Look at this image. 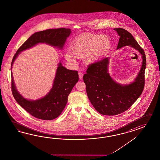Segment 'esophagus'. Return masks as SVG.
I'll return each instance as SVG.
<instances>
[{"label":"esophagus","instance_id":"obj_1","mask_svg":"<svg viewBox=\"0 0 160 160\" xmlns=\"http://www.w3.org/2000/svg\"><path fill=\"white\" fill-rule=\"evenodd\" d=\"M78 77H79L80 79H82V77H83V73L82 72H79L78 73Z\"/></svg>","mask_w":160,"mask_h":160}]
</instances>
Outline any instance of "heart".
Returning <instances> with one entry per match:
<instances>
[{"label": "heart", "instance_id": "1", "mask_svg": "<svg viewBox=\"0 0 160 160\" xmlns=\"http://www.w3.org/2000/svg\"><path fill=\"white\" fill-rule=\"evenodd\" d=\"M110 39L108 36L86 34L79 36L71 45V52H67L65 58L74 62L76 58L86 59L88 63L95 62L110 48Z\"/></svg>", "mask_w": 160, "mask_h": 160}]
</instances>
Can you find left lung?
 <instances>
[{"label": "left lung", "instance_id": "obj_1", "mask_svg": "<svg viewBox=\"0 0 160 160\" xmlns=\"http://www.w3.org/2000/svg\"><path fill=\"white\" fill-rule=\"evenodd\" d=\"M114 30L120 36L117 49L130 46L140 52L143 61L135 81L128 85L117 83L110 77L108 73L109 57L88 66L83 76L87 96L95 110L106 116L117 115L128 110L140 97L145 83L146 59L144 50L127 30L121 28Z\"/></svg>", "mask_w": 160, "mask_h": 160}]
</instances>
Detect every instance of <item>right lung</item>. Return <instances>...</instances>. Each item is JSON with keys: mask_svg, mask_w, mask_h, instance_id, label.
<instances>
[{"mask_svg": "<svg viewBox=\"0 0 160 160\" xmlns=\"http://www.w3.org/2000/svg\"><path fill=\"white\" fill-rule=\"evenodd\" d=\"M70 33V29L64 28L36 32L18 49L12 60V66L21 51L31 48L38 43H47L52 46L62 49ZM78 81L77 70L67 69L59 62L52 87L45 97L35 101H30L24 98L16 89L12 74V94L18 103L32 116L41 120H51L58 117L62 113L67 103L68 95Z\"/></svg>", "mask_w": 160, "mask_h": 160, "instance_id": "right-lung-1", "label": "right lung"}]
</instances>
